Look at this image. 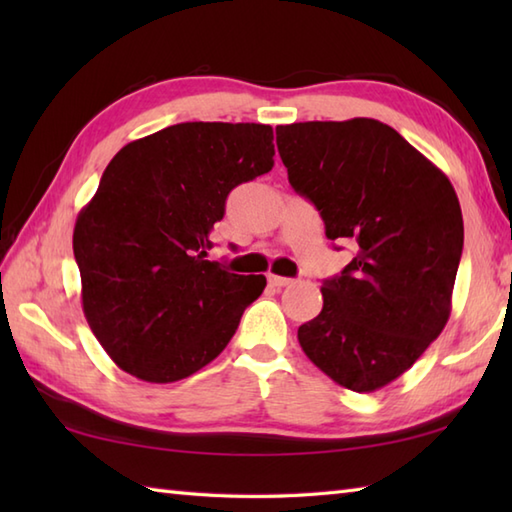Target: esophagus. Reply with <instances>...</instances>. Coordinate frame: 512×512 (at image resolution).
Returning <instances> with one entry per match:
<instances>
[{"instance_id":"1","label":"esophagus","mask_w":512,"mask_h":512,"mask_svg":"<svg viewBox=\"0 0 512 512\" xmlns=\"http://www.w3.org/2000/svg\"><path fill=\"white\" fill-rule=\"evenodd\" d=\"M268 284L273 288H286L290 284H295V279H288V277H279V275H270L268 277Z\"/></svg>"}]
</instances>
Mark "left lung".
<instances>
[{
    "label": "left lung",
    "mask_w": 512,
    "mask_h": 512,
    "mask_svg": "<svg viewBox=\"0 0 512 512\" xmlns=\"http://www.w3.org/2000/svg\"><path fill=\"white\" fill-rule=\"evenodd\" d=\"M292 189L317 206L328 239L356 255L321 286L301 350L345 389L389 385L436 341L451 314L464 222L449 178L374 118L277 125Z\"/></svg>",
    "instance_id": "left-lung-1"
}]
</instances>
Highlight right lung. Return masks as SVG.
Listing matches in <instances>:
<instances>
[{"label": "right lung", "instance_id": "right-lung-1", "mask_svg": "<svg viewBox=\"0 0 512 512\" xmlns=\"http://www.w3.org/2000/svg\"><path fill=\"white\" fill-rule=\"evenodd\" d=\"M273 127L180 123L125 145L74 224L81 301L107 356L145 383L209 365L266 288L206 259L226 195L275 165Z\"/></svg>", "mask_w": 512, "mask_h": 512}]
</instances>
